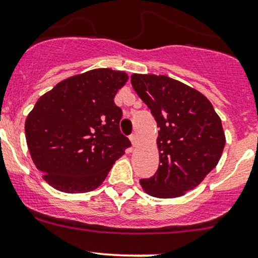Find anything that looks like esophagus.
<instances>
[{
    "instance_id": "obj_1",
    "label": "esophagus",
    "mask_w": 258,
    "mask_h": 258,
    "mask_svg": "<svg viewBox=\"0 0 258 258\" xmlns=\"http://www.w3.org/2000/svg\"><path fill=\"white\" fill-rule=\"evenodd\" d=\"M130 141H132L133 146H137L138 145V137L135 134L130 135Z\"/></svg>"
}]
</instances>
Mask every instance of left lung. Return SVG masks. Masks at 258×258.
<instances>
[{
    "label": "left lung",
    "instance_id": "8db88e82",
    "mask_svg": "<svg viewBox=\"0 0 258 258\" xmlns=\"http://www.w3.org/2000/svg\"><path fill=\"white\" fill-rule=\"evenodd\" d=\"M132 85L157 123V172L140 179L156 198H177L202 183L225 146L221 119L196 88L165 75L133 74Z\"/></svg>",
    "mask_w": 258,
    "mask_h": 258
}]
</instances>
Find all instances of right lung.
<instances>
[{"label": "right lung", "instance_id": "1", "mask_svg": "<svg viewBox=\"0 0 258 258\" xmlns=\"http://www.w3.org/2000/svg\"><path fill=\"white\" fill-rule=\"evenodd\" d=\"M128 79L124 71L95 69L63 80L38 99L26 119V139L33 162L52 188L96 189L129 148L114 103Z\"/></svg>", "mask_w": 258, "mask_h": 258}]
</instances>
